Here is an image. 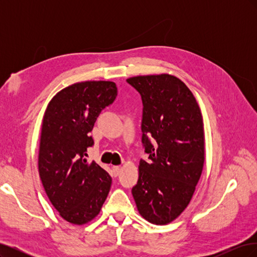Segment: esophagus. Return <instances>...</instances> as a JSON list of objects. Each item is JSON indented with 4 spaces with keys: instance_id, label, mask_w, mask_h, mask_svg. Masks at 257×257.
<instances>
[{
    "instance_id": "obj_1",
    "label": "esophagus",
    "mask_w": 257,
    "mask_h": 257,
    "mask_svg": "<svg viewBox=\"0 0 257 257\" xmlns=\"http://www.w3.org/2000/svg\"><path fill=\"white\" fill-rule=\"evenodd\" d=\"M120 173V166H112V175L116 177Z\"/></svg>"
}]
</instances>
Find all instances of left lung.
<instances>
[{"instance_id": "1", "label": "left lung", "mask_w": 257, "mask_h": 257, "mask_svg": "<svg viewBox=\"0 0 257 257\" xmlns=\"http://www.w3.org/2000/svg\"><path fill=\"white\" fill-rule=\"evenodd\" d=\"M126 81L142 95L143 144L149 154V162L139 163L132 194L145 220L166 225L188 207L203 172V115L195 96L176 76H135Z\"/></svg>"}]
</instances>
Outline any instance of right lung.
Wrapping results in <instances>:
<instances>
[{
    "mask_svg": "<svg viewBox=\"0 0 257 257\" xmlns=\"http://www.w3.org/2000/svg\"><path fill=\"white\" fill-rule=\"evenodd\" d=\"M116 92L112 81L76 82L59 91L44 113L38 173L52 206L74 225L95 219L110 190V176L85 157L96 118Z\"/></svg>",
    "mask_w": 257,
    "mask_h": 257,
    "instance_id": "right-lung-1",
    "label": "right lung"
}]
</instances>
